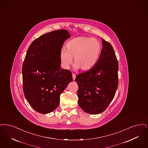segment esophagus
<instances>
[{
  "instance_id": "34e87169",
  "label": "esophagus",
  "mask_w": 148,
  "mask_h": 148,
  "mask_svg": "<svg viewBox=\"0 0 148 148\" xmlns=\"http://www.w3.org/2000/svg\"><path fill=\"white\" fill-rule=\"evenodd\" d=\"M76 77V75H75V74H74V73H72V78H73V80H75V79Z\"/></svg>"
}]
</instances>
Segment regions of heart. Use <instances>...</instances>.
<instances>
[{"label":"heart","mask_w":148,"mask_h":148,"mask_svg":"<svg viewBox=\"0 0 148 148\" xmlns=\"http://www.w3.org/2000/svg\"><path fill=\"white\" fill-rule=\"evenodd\" d=\"M66 49L61 50L60 57L61 64L67 69L73 62L76 69L88 71L96 64L102 51L101 43L96 39L81 36L71 39Z\"/></svg>","instance_id":"b5f03b06"}]
</instances>
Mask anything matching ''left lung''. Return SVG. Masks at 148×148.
Masks as SVG:
<instances>
[{
    "mask_svg": "<svg viewBox=\"0 0 148 148\" xmlns=\"http://www.w3.org/2000/svg\"><path fill=\"white\" fill-rule=\"evenodd\" d=\"M102 49L96 64L77 75L78 103L86 113L97 114L104 111L116 94L118 86V62L112 46L102 39Z\"/></svg>",
    "mask_w": 148,
    "mask_h": 148,
    "instance_id": "left-lung-1",
    "label": "left lung"
}]
</instances>
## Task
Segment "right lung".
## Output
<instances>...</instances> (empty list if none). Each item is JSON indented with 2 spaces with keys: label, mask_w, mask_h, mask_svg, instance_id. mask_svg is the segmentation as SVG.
Instances as JSON below:
<instances>
[{
  "label": "right lung",
  "mask_w": 148,
  "mask_h": 148,
  "mask_svg": "<svg viewBox=\"0 0 148 148\" xmlns=\"http://www.w3.org/2000/svg\"><path fill=\"white\" fill-rule=\"evenodd\" d=\"M70 37L66 30L48 32L30 45L22 67L23 91L33 109L41 114L58 108L60 96L72 81L71 71L61 69L60 53Z\"/></svg>",
  "instance_id": "1"
}]
</instances>
